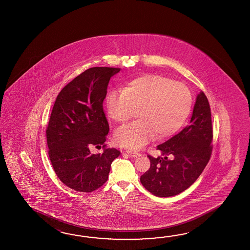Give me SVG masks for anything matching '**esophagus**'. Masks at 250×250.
<instances>
[{"mask_svg":"<svg viewBox=\"0 0 250 250\" xmlns=\"http://www.w3.org/2000/svg\"><path fill=\"white\" fill-rule=\"evenodd\" d=\"M125 152H126L129 156H131V157H138V156L141 155V154L138 153L137 151H133V150H129V149H127Z\"/></svg>","mask_w":250,"mask_h":250,"instance_id":"obj_1","label":"esophagus"}]
</instances>
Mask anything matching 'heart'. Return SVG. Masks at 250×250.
<instances>
[{"label": "heart", "mask_w": 250, "mask_h": 250, "mask_svg": "<svg viewBox=\"0 0 250 250\" xmlns=\"http://www.w3.org/2000/svg\"><path fill=\"white\" fill-rule=\"evenodd\" d=\"M192 94L187 85L161 75H145L130 81L123 90L106 97L107 112L118 123L127 122L135 109L139 119L118 128L114 142L139 148L156 137H170L185 123L191 110Z\"/></svg>", "instance_id": "obj_1"}]
</instances>
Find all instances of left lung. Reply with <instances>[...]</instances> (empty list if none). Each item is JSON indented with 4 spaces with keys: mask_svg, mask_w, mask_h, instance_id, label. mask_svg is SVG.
Segmentation results:
<instances>
[{
    "mask_svg": "<svg viewBox=\"0 0 250 250\" xmlns=\"http://www.w3.org/2000/svg\"><path fill=\"white\" fill-rule=\"evenodd\" d=\"M211 108L208 97L197 96L189 125L157 146L165 157L150 159V168L140 177L142 185L154 196H176L197 181L208 164L212 150Z\"/></svg>",
    "mask_w": 250,
    "mask_h": 250,
    "instance_id": "obj_1",
    "label": "left lung"
}]
</instances>
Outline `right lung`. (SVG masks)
<instances>
[{
    "mask_svg": "<svg viewBox=\"0 0 250 250\" xmlns=\"http://www.w3.org/2000/svg\"><path fill=\"white\" fill-rule=\"evenodd\" d=\"M120 70L86 69L64 86L54 103L46 127L48 154L60 181L76 191L89 193L103 186L121 154L104 144L109 124L103 109L110 79ZM94 147L103 152L93 154Z\"/></svg>",
    "mask_w": 250,
    "mask_h": 250,
    "instance_id": "1",
    "label": "right lung"
}]
</instances>
